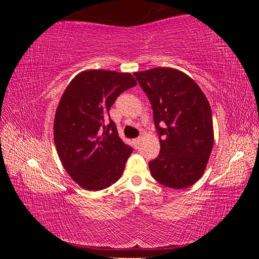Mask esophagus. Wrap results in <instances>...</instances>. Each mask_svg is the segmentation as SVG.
<instances>
[{"instance_id": "1", "label": "esophagus", "mask_w": 259, "mask_h": 259, "mask_svg": "<svg viewBox=\"0 0 259 259\" xmlns=\"http://www.w3.org/2000/svg\"><path fill=\"white\" fill-rule=\"evenodd\" d=\"M140 138H136V139H134V144H135V147L136 148H138V146H139V144H140Z\"/></svg>"}]
</instances>
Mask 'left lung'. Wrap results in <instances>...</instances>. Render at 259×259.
Returning <instances> with one entry per match:
<instances>
[{
	"label": "left lung",
	"instance_id": "1",
	"mask_svg": "<svg viewBox=\"0 0 259 259\" xmlns=\"http://www.w3.org/2000/svg\"><path fill=\"white\" fill-rule=\"evenodd\" d=\"M151 103L160 152L149 161L152 177L175 189L199 180L213 146L211 109L196 82L181 71L156 68L136 72Z\"/></svg>",
	"mask_w": 259,
	"mask_h": 259
}]
</instances>
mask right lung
Instances as JSON below:
<instances>
[{
  "label": "right lung",
  "instance_id": "right-lung-1",
  "mask_svg": "<svg viewBox=\"0 0 259 259\" xmlns=\"http://www.w3.org/2000/svg\"><path fill=\"white\" fill-rule=\"evenodd\" d=\"M137 84L130 73L89 70L65 89L54 118V144L64 169L87 190H102L122 176L133 148L120 139L109 110Z\"/></svg>",
  "mask_w": 259,
  "mask_h": 259
}]
</instances>
